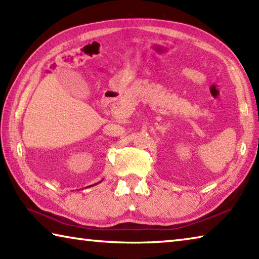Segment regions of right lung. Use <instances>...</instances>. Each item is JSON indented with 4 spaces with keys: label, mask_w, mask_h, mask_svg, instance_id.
I'll use <instances>...</instances> for the list:
<instances>
[{
    "label": "right lung",
    "mask_w": 259,
    "mask_h": 259,
    "mask_svg": "<svg viewBox=\"0 0 259 259\" xmlns=\"http://www.w3.org/2000/svg\"><path fill=\"white\" fill-rule=\"evenodd\" d=\"M94 185H96V184H94Z\"/></svg>",
    "instance_id": "add662e5"
}]
</instances>
